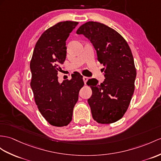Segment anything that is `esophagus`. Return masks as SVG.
Instances as JSON below:
<instances>
[{"instance_id": "esophagus-1", "label": "esophagus", "mask_w": 161, "mask_h": 161, "mask_svg": "<svg viewBox=\"0 0 161 161\" xmlns=\"http://www.w3.org/2000/svg\"><path fill=\"white\" fill-rule=\"evenodd\" d=\"M83 81H84L85 84H86V83H87V81L88 80V77H87V76H83Z\"/></svg>"}]
</instances>
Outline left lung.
<instances>
[{"label": "left lung", "instance_id": "1", "mask_svg": "<svg viewBox=\"0 0 161 161\" xmlns=\"http://www.w3.org/2000/svg\"><path fill=\"white\" fill-rule=\"evenodd\" d=\"M76 33L91 42L104 65L103 83L98 84L96 78L87 83L92 90L87 101L93 118L100 124L115 122L127 111L135 90L136 72L131 50L120 34L100 22H86Z\"/></svg>", "mask_w": 161, "mask_h": 161}]
</instances>
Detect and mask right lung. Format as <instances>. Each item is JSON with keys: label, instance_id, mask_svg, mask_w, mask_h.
<instances>
[{"label": "right lung", "instance_id": "right-lung-1", "mask_svg": "<svg viewBox=\"0 0 161 161\" xmlns=\"http://www.w3.org/2000/svg\"><path fill=\"white\" fill-rule=\"evenodd\" d=\"M78 23L65 21L44 31L35 44L30 64L31 87L39 111L54 126H65L72 121L78 93L84 85L77 72L71 80L58 81V72L66 58V40Z\"/></svg>", "mask_w": 161, "mask_h": 161}]
</instances>
